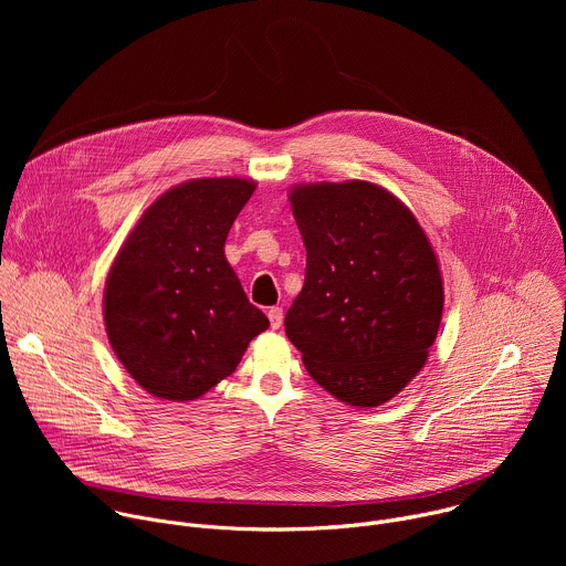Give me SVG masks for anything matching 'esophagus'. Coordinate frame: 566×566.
<instances>
[{
	"mask_svg": "<svg viewBox=\"0 0 566 566\" xmlns=\"http://www.w3.org/2000/svg\"><path fill=\"white\" fill-rule=\"evenodd\" d=\"M269 319H271V327H273V329H280L282 322H284V311H282V306H271V308H269Z\"/></svg>",
	"mask_w": 566,
	"mask_h": 566,
	"instance_id": "obj_1",
	"label": "esophagus"
}]
</instances>
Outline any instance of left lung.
Here are the masks:
<instances>
[{
    "mask_svg": "<svg viewBox=\"0 0 566 566\" xmlns=\"http://www.w3.org/2000/svg\"><path fill=\"white\" fill-rule=\"evenodd\" d=\"M304 286L284 317L308 376L354 408L394 398L426 365L443 313V280L412 210L369 181L289 192Z\"/></svg>",
    "mask_w": 566,
    "mask_h": 566,
    "instance_id": "left-lung-1",
    "label": "left lung"
}]
</instances>
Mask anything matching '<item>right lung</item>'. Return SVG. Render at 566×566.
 Masks as SVG:
<instances>
[{"instance_id":"add662e5","label":"right lung","mask_w":566,"mask_h":566,"mask_svg":"<svg viewBox=\"0 0 566 566\" xmlns=\"http://www.w3.org/2000/svg\"><path fill=\"white\" fill-rule=\"evenodd\" d=\"M253 192L255 181L239 177L179 184L143 212L120 247L105 284V329L147 394L199 398L269 329L223 255Z\"/></svg>"}]
</instances>
